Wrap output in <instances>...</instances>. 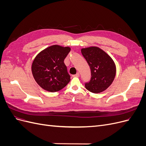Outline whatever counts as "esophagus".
<instances>
[{"mask_svg": "<svg viewBox=\"0 0 146 146\" xmlns=\"http://www.w3.org/2000/svg\"><path fill=\"white\" fill-rule=\"evenodd\" d=\"M79 76H80V74H79L78 72H77L76 74L73 75V77H78Z\"/></svg>", "mask_w": 146, "mask_h": 146, "instance_id": "esophagus-1", "label": "esophagus"}]
</instances>
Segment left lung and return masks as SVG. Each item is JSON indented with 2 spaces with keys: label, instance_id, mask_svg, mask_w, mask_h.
<instances>
[{
  "label": "left lung",
  "instance_id": "left-lung-1",
  "mask_svg": "<svg viewBox=\"0 0 146 146\" xmlns=\"http://www.w3.org/2000/svg\"><path fill=\"white\" fill-rule=\"evenodd\" d=\"M81 52L91 69V77L85 83L86 89L93 93H99L111 85L116 73L113 59L98 47L83 48Z\"/></svg>",
  "mask_w": 146,
  "mask_h": 146
}]
</instances>
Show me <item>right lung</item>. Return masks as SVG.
I'll return each instance as SVG.
<instances>
[{
  "label": "right lung",
  "instance_id": "add662e5",
  "mask_svg": "<svg viewBox=\"0 0 146 146\" xmlns=\"http://www.w3.org/2000/svg\"><path fill=\"white\" fill-rule=\"evenodd\" d=\"M69 47L53 45L44 49L35 57L32 72L35 81L42 89L56 92L70 82V76L64 60L69 52Z\"/></svg>",
  "mask_w": 146,
  "mask_h": 146
}]
</instances>
